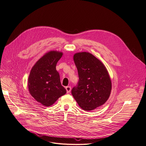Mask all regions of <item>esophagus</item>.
<instances>
[{"label": "esophagus", "mask_w": 146, "mask_h": 146, "mask_svg": "<svg viewBox=\"0 0 146 146\" xmlns=\"http://www.w3.org/2000/svg\"><path fill=\"white\" fill-rule=\"evenodd\" d=\"M66 89L67 90V93H69L70 91H71V87H70V86H67V87H66Z\"/></svg>", "instance_id": "34e87169"}]
</instances>
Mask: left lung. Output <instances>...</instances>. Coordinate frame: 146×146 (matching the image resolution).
Here are the masks:
<instances>
[{"label": "left lung", "mask_w": 146, "mask_h": 146, "mask_svg": "<svg viewBox=\"0 0 146 146\" xmlns=\"http://www.w3.org/2000/svg\"><path fill=\"white\" fill-rule=\"evenodd\" d=\"M73 59L79 80L72 90V96L82 109L93 110L104 105L110 96L109 74L102 62L90 53H77Z\"/></svg>", "instance_id": "left-lung-1"}]
</instances>
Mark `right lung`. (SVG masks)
<instances>
[{"label": "right lung", "mask_w": 146, "mask_h": 146, "mask_svg": "<svg viewBox=\"0 0 146 146\" xmlns=\"http://www.w3.org/2000/svg\"><path fill=\"white\" fill-rule=\"evenodd\" d=\"M62 55L61 52H48L36 62L31 71L28 79L29 93L44 106H51L66 93L56 70V64Z\"/></svg>", "instance_id": "right-lung-1"}]
</instances>
